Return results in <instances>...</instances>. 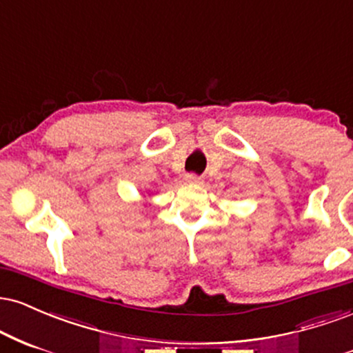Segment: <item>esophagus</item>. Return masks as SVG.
<instances>
[{"label": "esophagus", "instance_id": "esophagus-1", "mask_svg": "<svg viewBox=\"0 0 353 353\" xmlns=\"http://www.w3.org/2000/svg\"><path fill=\"white\" fill-rule=\"evenodd\" d=\"M185 181H188L189 184H201V182H202L201 176H197V174H192V172L185 176Z\"/></svg>", "mask_w": 353, "mask_h": 353}]
</instances>
